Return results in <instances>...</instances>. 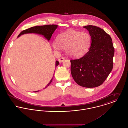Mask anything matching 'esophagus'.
Returning a JSON list of instances; mask_svg holds the SVG:
<instances>
[{
	"label": "esophagus",
	"instance_id": "1",
	"mask_svg": "<svg viewBox=\"0 0 128 128\" xmlns=\"http://www.w3.org/2000/svg\"><path fill=\"white\" fill-rule=\"evenodd\" d=\"M64 57H61L59 59H58V61L60 62H62L64 60Z\"/></svg>",
	"mask_w": 128,
	"mask_h": 128
}]
</instances>
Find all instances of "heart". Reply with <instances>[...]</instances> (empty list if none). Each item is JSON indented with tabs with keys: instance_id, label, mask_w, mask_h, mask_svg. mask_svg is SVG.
Instances as JSON below:
<instances>
[{
	"instance_id": "heart-1",
	"label": "heart",
	"mask_w": 128,
	"mask_h": 128,
	"mask_svg": "<svg viewBox=\"0 0 128 128\" xmlns=\"http://www.w3.org/2000/svg\"><path fill=\"white\" fill-rule=\"evenodd\" d=\"M91 43V36L86 32L70 30L59 35L56 41L53 43L56 50L66 49L68 55L72 57H79L88 51Z\"/></svg>"
}]
</instances>
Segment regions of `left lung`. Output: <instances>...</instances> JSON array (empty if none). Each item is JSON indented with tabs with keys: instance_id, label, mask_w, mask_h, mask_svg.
<instances>
[{
	"instance_id": "8db88e82",
	"label": "left lung",
	"mask_w": 128,
	"mask_h": 128,
	"mask_svg": "<svg viewBox=\"0 0 128 128\" xmlns=\"http://www.w3.org/2000/svg\"><path fill=\"white\" fill-rule=\"evenodd\" d=\"M91 36L89 51L82 57L70 60L71 73L79 85L94 88L101 85L113 68L114 48L108 34L98 26H84Z\"/></svg>"
}]
</instances>
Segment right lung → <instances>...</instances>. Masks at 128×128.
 <instances>
[{"mask_svg": "<svg viewBox=\"0 0 128 128\" xmlns=\"http://www.w3.org/2000/svg\"><path fill=\"white\" fill-rule=\"evenodd\" d=\"M57 27H58V25H56V24H47V25H44V26H33L22 31L18 34V37L20 36L22 34H26L36 33V34H42L48 41H49L51 37L52 36V35L55 32V30L56 29ZM58 64H59V62L58 60H56V65H55L56 67L58 65ZM53 77H52V79L50 80V82L45 87V88H47L51 84V83L53 80ZM38 91H37L34 92H37Z\"/></svg>", "mask_w": 128, "mask_h": 128, "instance_id": "add662e5", "label": "right lung"}]
</instances>
